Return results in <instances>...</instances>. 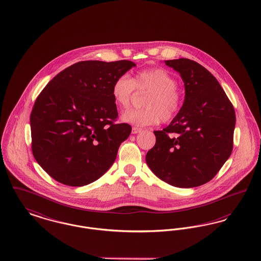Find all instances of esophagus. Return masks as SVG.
<instances>
[{
  "label": "esophagus",
  "instance_id": "esophagus-1",
  "mask_svg": "<svg viewBox=\"0 0 261 261\" xmlns=\"http://www.w3.org/2000/svg\"><path fill=\"white\" fill-rule=\"evenodd\" d=\"M140 132H142V129L138 128V127H133L132 128V133L133 134H138Z\"/></svg>",
  "mask_w": 261,
  "mask_h": 261
}]
</instances>
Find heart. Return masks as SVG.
Returning a JSON list of instances; mask_svg holds the SVG:
<instances>
[{"label":"heart","mask_w":261,"mask_h":261,"mask_svg":"<svg viewBox=\"0 0 261 261\" xmlns=\"http://www.w3.org/2000/svg\"><path fill=\"white\" fill-rule=\"evenodd\" d=\"M178 81L164 68L141 71L132 80L126 75L116 77L111 87L115 105L121 110L130 108L134 91L148 92L143 101V109L130 110L122 115V120L136 126H152L162 120L171 121L184 106V94L177 88Z\"/></svg>","instance_id":"obj_1"}]
</instances>
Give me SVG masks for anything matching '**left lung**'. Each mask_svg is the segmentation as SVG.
Returning a JSON list of instances; mask_svg holds the SVG:
<instances>
[{
    "label": "left lung",
    "instance_id": "8db88e82",
    "mask_svg": "<svg viewBox=\"0 0 261 261\" xmlns=\"http://www.w3.org/2000/svg\"><path fill=\"white\" fill-rule=\"evenodd\" d=\"M165 63L180 74L185 98L169 126L153 131L155 144L146 162L165 182L196 187L214 178L231 153L234 109L216 77L199 63L186 58Z\"/></svg>",
    "mask_w": 261,
    "mask_h": 261
}]
</instances>
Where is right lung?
Listing matches in <instances>:
<instances>
[{
    "instance_id": "obj_1",
    "label": "right lung",
    "mask_w": 261,
    "mask_h": 261,
    "mask_svg": "<svg viewBox=\"0 0 261 261\" xmlns=\"http://www.w3.org/2000/svg\"><path fill=\"white\" fill-rule=\"evenodd\" d=\"M135 66L128 60L77 62L38 94L31 110V150L53 179L68 186L87 185L114 163L132 128L116 123L111 87Z\"/></svg>"
}]
</instances>
